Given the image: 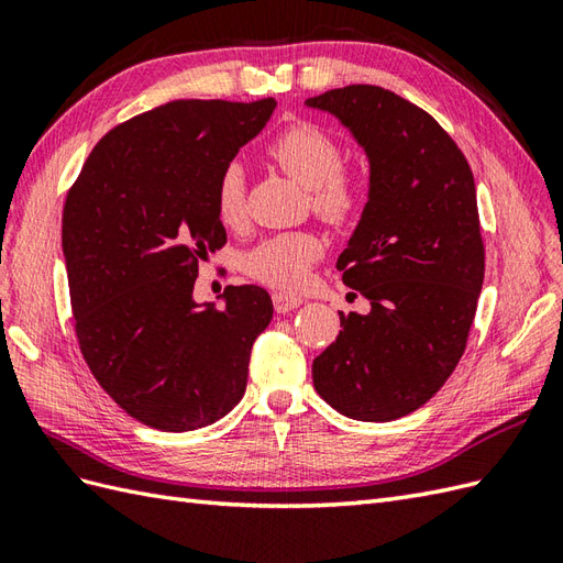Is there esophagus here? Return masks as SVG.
Returning <instances> with one entry per match:
<instances>
[{
	"instance_id": "obj_1",
	"label": "esophagus",
	"mask_w": 563,
	"mask_h": 563,
	"mask_svg": "<svg viewBox=\"0 0 563 563\" xmlns=\"http://www.w3.org/2000/svg\"><path fill=\"white\" fill-rule=\"evenodd\" d=\"M301 301H305V299L295 297V295H287V292H276V295H273V307H276L278 313H287V311L297 309Z\"/></svg>"
}]
</instances>
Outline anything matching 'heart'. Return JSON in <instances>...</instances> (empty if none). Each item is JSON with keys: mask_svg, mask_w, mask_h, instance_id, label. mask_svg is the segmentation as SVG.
<instances>
[{"mask_svg": "<svg viewBox=\"0 0 563 563\" xmlns=\"http://www.w3.org/2000/svg\"><path fill=\"white\" fill-rule=\"evenodd\" d=\"M268 156L287 176L311 190V205L325 221L344 223L362 207V185L344 173V154L333 135L313 123H292L268 144ZM216 213L221 223L238 228L247 219V173L230 162L216 180ZM323 254V240L311 230L278 233L242 254V271L250 278L283 290L307 280Z\"/></svg>", "mask_w": 563, "mask_h": 563, "instance_id": "obj_1", "label": "heart"}]
</instances>
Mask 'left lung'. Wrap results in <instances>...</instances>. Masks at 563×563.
Masks as SVG:
<instances>
[{
	"label": "left lung",
	"instance_id": "1",
	"mask_svg": "<svg viewBox=\"0 0 563 563\" xmlns=\"http://www.w3.org/2000/svg\"><path fill=\"white\" fill-rule=\"evenodd\" d=\"M305 104L335 117L368 162L338 271L371 311H340L313 387L354 421H395L423 407L466 350L485 276L473 173L440 123L390 90L350 85Z\"/></svg>",
	"mask_w": 563,
	"mask_h": 563
}]
</instances>
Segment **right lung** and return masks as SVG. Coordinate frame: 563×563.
<instances>
[{
    "instance_id": "add662e5",
    "label": "right lung",
    "mask_w": 563,
    "mask_h": 563,
    "mask_svg": "<svg viewBox=\"0 0 563 563\" xmlns=\"http://www.w3.org/2000/svg\"><path fill=\"white\" fill-rule=\"evenodd\" d=\"M276 99H178L113 128L64 207L62 247L76 335L92 376L140 423L211 426L247 387L254 340L271 323L258 285L197 301L199 262L225 244L216 180L264 131Z\"/></svg>"
}]
</instances>
